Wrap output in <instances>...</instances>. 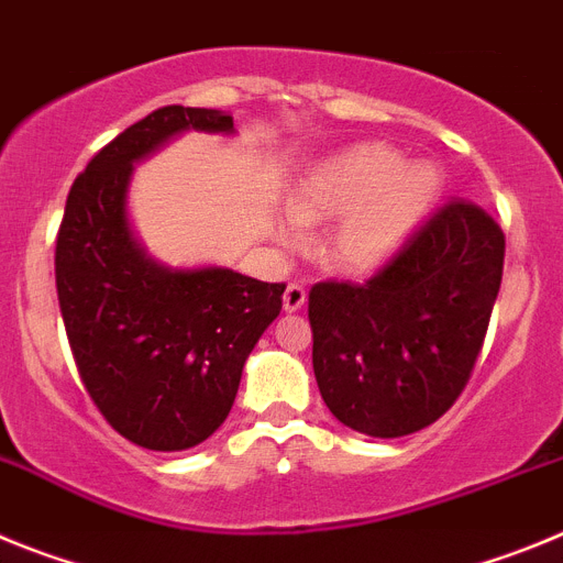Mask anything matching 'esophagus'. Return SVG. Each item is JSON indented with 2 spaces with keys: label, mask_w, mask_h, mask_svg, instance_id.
<instances>
[{
  "label": "esophagus",
  "mask_w": 563,
  "mask_h": 563,
  "mask_svg": "<svg viewBox=\"0 0 563 563\" xmlns=\"http://www.w3.org/2000/svg\"><path fill=\"white\" fill-rule=\"evenodd\" d=\"M307 301V290L301 285H287L285 298H282V305H285V312H298L305 307Z\"/></svg>",
  "instance_id": "obj_1"
}]
</instances>
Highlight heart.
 I'll list each match as a JSON object with an SVG mask.
<instances>
[{"label": "heart", "mask_w": 563, "mask_h": 563, "mask_svg": "<svg viewBox=\"0 0 563 563\" xmlns=\"http://www.w3.org/2000/svg\"><path fill=\"white\" fill-rule=\"evenodd\" d=\"M445 194V172L437 163H411L386 143H357L318 163L278 217L273 236L282 247L305 245L301 225H332L324 262L341 276L366 278L391 258L431 220Z\"/></svg>", "instance_id": "1"}]
</instances>
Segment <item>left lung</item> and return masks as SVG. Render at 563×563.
Wrapping results in <instances>:
<instances>
[{
	"label": "left lung",
	"mask_w": 563,
	"mask_h": 563,
	"mask_svg": "<svg viewBox=\"0 0 563 563\" xmlns=\"http://www.w3.org/2000/svg\"><path fill=\"white\" fill-rule=\"evenodd\" d=\"M501 265V228L471 202H449L366 285L312 287V369L327 409L380 440L440 420L474 369Z\"/></svg>",
	"instance_id": "8db88e82"
}]
</instances>
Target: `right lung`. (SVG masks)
Masks as SVG:
<instances>
[{
	"label": "right lung",
	"mask_w": 563,
	"mask_h": 563,
	"mask_svg": "<svg viewBox=\"0 0 563 563\" xmlns=\"http://www.w3.org/2000/svg\"><path fill=\"white\" fill-rule=\"evenodd\" d=\"M183 132L236 129L220 109H154L78 174L56 239L58 305L84 386L109 426L148 451L194 449L220 429L285 292L231 267H168L137 242L134 163Z\"/></svg>",
	"instance_id": "right-lung-1"
}]
</instances>
